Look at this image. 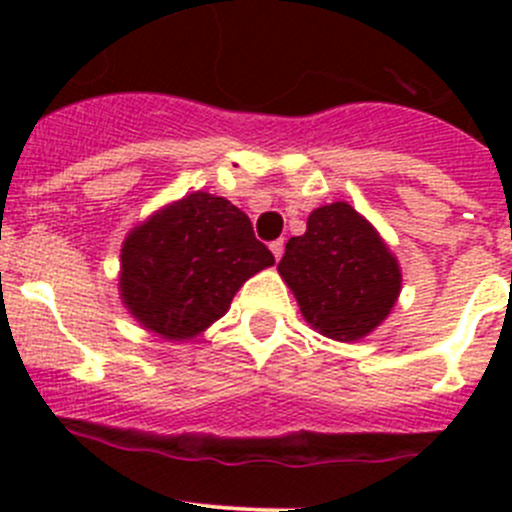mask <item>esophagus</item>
Instances as JSON below:
<instances>
[{
	"instance_id": "obj_1",
	"label": "esophagus",
	"mask_w": 512,
	"mask_h": 512,
	"mask_svg": "<svg viewBox=\"0 0 512 512\" xmlns=\"http://www.w3.org/2000/svg\"><path fill=\"white\" fill-rule=\"evenodd\" d=\"M270 250H272V255H275V260H280L282 252H285V240L270 242Z\"/></svg>"
}]
</instances>
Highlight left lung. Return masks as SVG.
Segmentation results:
<instances>
[{"label": "left lung", "mask_w": 512, "mask_h": 512, "mask_svg": "<svg viewBox=\"0 0 512 512\" xmlns=\"http://www.w3.org/2000/svg\"><path fill=\"white\" fill-rule=\"evenodd\" d=\"M277 270L302 317L339 342H354L379 327L401 289L399 262L347 203L314 210L307 232L289 237Z\"/></svg>", "instance_id": "1"}]
</instances>
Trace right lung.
I'll return each instance as SVG.
<instances>
[{
    "label": "right lung",
    "mask_w": 512,
    "mask_h": 512,
    "mask_svg": "<svg viewBox=\"0 0 512 512\" xmlns=\"http://www.w3.org/2000/svg\"><path fill=\"white\" fill-rule=\"evenodd\" d=\"M270 265L275 255L240 208L193 193L123 242L121 297L143 327L180 342L223 317L242 282Z\"/></svg>",
    "instance_id": "1"
}]
</instances>
